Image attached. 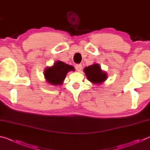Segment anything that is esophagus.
<instances>
[{
	"label": "esophagus",
	"mask_w": 150,
	"mask_h": 150,
	"mask_svg": "<svg viewBox=\"0 0 150 150\" xmlns=\"http://www.w3.org/2000/svg\"><path fill=\"white\" fill-rule=\"evenodd\" d=\"M81 69H82V65L81 64H77L75 65V69L77 71H81Z\"/></svg>",
	"instance_id": "esophagus-1"
}]
</instances>
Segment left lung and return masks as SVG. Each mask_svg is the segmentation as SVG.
<instances>
[{
  "instance_id": "1",
  "label": "left lung",
  "mask_w": 150,
  "mask_h": 150,
  "mask_svg": "<svg viewBox=\"0 0 150 150\" xmlns=\"http://www.w3.org/2000/svg\"><path fill=\"white\" fill-rule=\"evenodd\" d=\"M84 72L87 76V79L95 84L102 83L107 79L106 72L101 70L100 65L97 63L86 67L84 69Z\"/></svg>"
}]
</instances>
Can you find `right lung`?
<instances>
[{
    "label": "right lung",
    "instance_id": "1",
    "mask_svg": "<svg viewBox=\"0 0 150 150\" xmlns=\"http://www.w3.org/2000/svg\"><path fill=\"white\" fill-rule=\"evenodd\" d=\"M74 67L61 61L55 62L52 67H47L44 71V76L47 82L53 85H62L67 73L74 71Z\"/></svg>",
    "mask_w": 150,
    "mask_h": 150
}]
</instances>
